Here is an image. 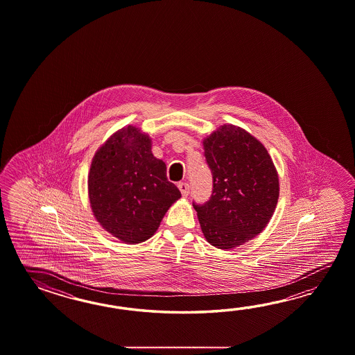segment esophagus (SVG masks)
<instances>
[{
  "label": "esophagus",
  "instance_id": "34e87169",
  "mask_svg": "<svg viewBox=\"0 0 355 355\" xmlns=\"http://www.w3.org/2000/svg\"><path fill=\"white\" fill-rule=\"evenodd\" d=\"M178 188H179V190H180L182 196H189V190H190V187H189L188 182H179Z\"/></svg>",
  "mask_w": 355,
  "mask_h": 355
}]
</instances>
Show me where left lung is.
Listing matches in <instances>:
<instances>
[{
	"mask_svg": "<svg viewBox=\"0 0 355 355\" xmlns=\"http://www.w3.org/2000/svg\"><path fill=\"white\" fill-rule=\"evenodd\" d=\"M211 196L193 205L207 241L234 249L260 234L278 203L279 179L263 144L246 130L222 125L203 142Z\"/></svg>",
	"mask_w": 355,
	"mask_h": 355,
	"instance_id": "obj_1",
	"label": "left lung"
}]
</instances>
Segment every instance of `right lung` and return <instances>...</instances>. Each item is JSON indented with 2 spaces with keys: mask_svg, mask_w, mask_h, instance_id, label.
I'll return each instance as SVG.
<instances>
[{
  "mask_svg": "<svg viewBox=\"0 0 355 355\" xmlns=\"http://www.w3.org/2000/svg\"><path fill=\"white\" fill-rule=\"evenodd\" d=\"M89 196L94 216L109 234L139 243L157 231L181 193L167 180L165 162L152 155L150 137L128 125L95 153Z\"/></svg>",
  "mask_w": 355,
  "mask_h": 355,
  "instance_id": "obj_1",
  "label": "right lung"
}]
</instances>
